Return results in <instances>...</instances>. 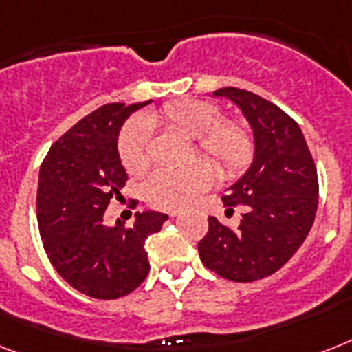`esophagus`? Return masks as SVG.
Returning <instances> with one entry per match:
<instances>
[{
	"label": "esophagus",
	"mask_w": 352,
	"mask_h": 352,
	"mask_svg": "<svg viewBox=\"0 0 352 352\" xmlns=\"http://www.w3.org/2000/svg\"><path fill=\"white\" fill-rule=\"evenodd\" d=\"M179 215H181V213H179V211H171V213H170L171 219H175V217H179Z\"/></svg>",
	"instance_id": "34e87169"
}]
</instances>
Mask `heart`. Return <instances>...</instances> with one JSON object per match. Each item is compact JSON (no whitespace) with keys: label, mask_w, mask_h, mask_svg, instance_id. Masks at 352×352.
<instances>
[{"label":"heart","mask_w":352,"mask_h":352,"mask_svg":"<svg viewBox=\"0 0 352 352\" xmlns=\"http://www.w3.org/2000/svg\"><path fill=\"white\" fill-rule=\"evenodd\" d=\"M151 124H162L195 139L199 155L221 171L233 177L241 173L253 155V137L244 122L222 119L221 110L206 101L182 99L164 104L148 117H137L119 135V157L131 175H141L151 161ZM213 181L206 162H195L182 170H157L142 184L144 201L157 210H179L190 204Z\"/></svg>","instance_id":"obj_1"}]
</instances>
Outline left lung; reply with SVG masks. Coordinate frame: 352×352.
<instances>
[{"label":"left lung","mask_w":352,"mask_h":352,"mask_svg":"<svg viewBox=\"0 0 352 352\" xmlns=\"http://www.w3.org/2000/svg\"><path fill=\"white\" fill-rule=\"evenodd\" d=\"M241 108L255 137L250 170L222 197L228 211L244 204L236 230L208 217L199 242L208 270L233 282H255L278 271L304 244L318 208V175L300 126L264 97L235 87L213 92Z\"/></svg>","instance_id":"8db88e82"}]
</instances>
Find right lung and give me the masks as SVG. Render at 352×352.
I'll return each instance as SVG.
<instances>
[{
  "label": "right lung",
  "instance_id": "add662e5",
  "mask_svg": "<svg viewBox=\"0 0 352 352\" xmlns=\"http://www.w3.org/2000/svg\"><path fill=\"white\" fill-rule=\"evenodd\" d=\"M150 102L97 108L54 142L39 168L36 210L43 248L57 273L92 298H119L144 282L150 271L144 245L168 221L164 213L142 211L131 228L102 222L128 181L117 151L122 122Z\"/></svg>",
  "mask_w": 352,
  "mask_h": 352
}]
</instances>
